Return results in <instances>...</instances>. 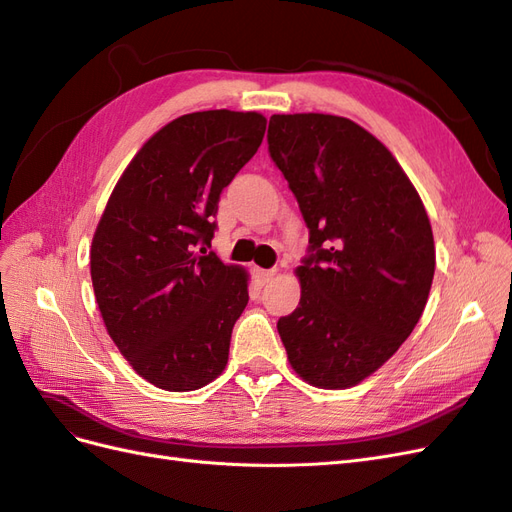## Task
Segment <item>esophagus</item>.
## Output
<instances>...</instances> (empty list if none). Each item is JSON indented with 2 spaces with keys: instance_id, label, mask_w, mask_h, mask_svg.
<instances>
[{
  "instance_id": "1",
  "label": "esophagus",
  "mask_w": 512,
  "mask_h": 512,
  "mask_svg": "<svg viewBox=\"0 0 512 512\" xmlns=\"http://www.w3.org/2000/svg\"><path fill=\"white\" fill-rule=\"evenodd\" d=\"M256 280L260 286H265L269 280H273V275L277 273V269H256Z\"/></svg>"
}]
</instances>
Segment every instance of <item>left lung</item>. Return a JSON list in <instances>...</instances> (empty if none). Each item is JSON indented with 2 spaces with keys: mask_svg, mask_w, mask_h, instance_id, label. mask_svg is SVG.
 I'll return each instance as SVG.
<instances>
[{
  "mask_svg": "<svg viewBox=\"0 0 512 512\" xmlns=\"http://www.w3.org/2000/svg\"><path fill=\"white\" fill-rule=\"evenodd\" d=\"M267 138L309 228L301 301L277 331L299 378L348 389L423 316L436 271L427 211L393 153L346 117L273 115Z\"/></svg>",
  "mask_w": 512,
  "mask_h": 512,
  "instance_id": "obj_1",
  "label": "left lung"
}]
</instances>
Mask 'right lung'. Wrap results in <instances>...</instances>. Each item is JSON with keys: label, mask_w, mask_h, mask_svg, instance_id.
Wrapping results in <instances>:
<instances>
[{"label": "right lung", "mask_w": 512, "mask_h": 512, "mask_svg": "<svg viewBox=\"0 0 512 512\" xmlns=\"http://www.w3.org/2000/svg\"><path fill=\"white\" fill-rule=\"evenodd\" d=\"M265 130L254 111L173 119L138 149L98 222L89 265L104 327L158 389H203L228 363L250 275L207 247L220 194Z\"/></svg>", "instance_id": "add662e5"}]
</instances>
